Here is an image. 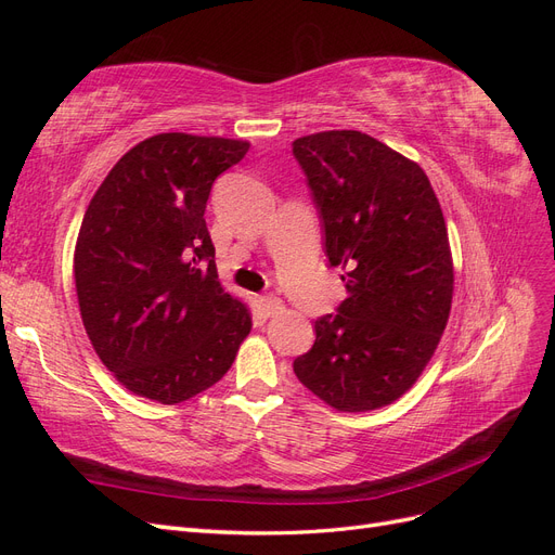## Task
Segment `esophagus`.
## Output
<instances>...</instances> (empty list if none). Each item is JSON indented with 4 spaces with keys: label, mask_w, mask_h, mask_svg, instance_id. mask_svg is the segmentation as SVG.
Returning <instances> with one entry per match:
<instances>
[{
    "label": "esophagus",
    "mask_w": 555,
    "mask_h": 555,
    "mask_svg": "<svg viewBox=\"0 0 555 555\" xmlns=\"http://www.w3.org/2000/svg\"><path fill=\"white\" fill-rule=\"evenodd\" d=\"M259 308L263 310L266 317H273V314H278V312L284 310L282 300H280L278 296H261V298H259Z\"/></svg>",
    "instance_id": "1"
}]
</instances>
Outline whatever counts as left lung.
<instances>
[{
    "label": "left lung",
    "mask_w": 555,
    "mask_h": 555,
    "mask_svg": "<svg viewBox=\"0 0 555 555\" xmlns=\"http://www.w3.org/2000/svg\"><path fill=\"white\" fill-rule=\"evenodd\" d=\"M292 147L328 266H343L347 282L294 373L333 410H379L412 389L449 322L453 261L440 201L422 166L363 131H319Z\"/></svg>",
    "instance_id": "left-lung-1"
}]
</instances>
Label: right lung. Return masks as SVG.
Here are the masks:
<instances>
[{"instance_id": "1", "label": "right lung", "mask_w": 555, "mask_h": 555, "mask_svg": "<svg viewBox=\"0 0 555 555\" xmlns=\"http://www.w3.org/2000/svg\"><path fill=\"white\" fill-rule=\"evenodd\" d=\"M247 141L157 133L99 184L74 251L78 308L96 357L131 393L162 405L220 382L251 314L217 280L204 220L215 178Z\"/></svg>"}]
</instances>
